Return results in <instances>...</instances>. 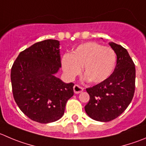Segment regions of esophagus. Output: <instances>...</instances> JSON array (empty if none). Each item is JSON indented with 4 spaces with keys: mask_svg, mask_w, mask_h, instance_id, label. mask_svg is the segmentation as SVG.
Listing matches in <instances>:
<instances>
[{
    "mask_svg": "<svg viewBox=\"0 0 146 146\" xmlns=\"http://www.w3.org/2000/svg\"><path fill=\"white\" fill-rule=\"evenodd\" d=\"M83 90H84V88L80 87V86H79L78 84H75V85L74 86V92L75 94H79V93L83 92Z\"/></svg>",
    "mask_w": 146,
    "mask_h": 146,
    "instance_id": "34e87169",
    "label": "esophagus"
}]
</instances>
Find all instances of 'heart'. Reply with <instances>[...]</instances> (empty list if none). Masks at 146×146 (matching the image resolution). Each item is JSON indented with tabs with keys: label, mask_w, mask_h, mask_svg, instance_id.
Segmentation results:
<instances>
[{
	"label": "heart",
	"mask_w": 146,
	"mask_h": 146,
	"mask_svg": "<svg viewBox=\"0 0 146 146\" xmlns=\"http://www.w3.org/2000/svg\"><path fill=\"white\" fill-rule=\"evenodd\" d=\"M116 54L110 47L96 42L80 44L71 54H64L62 66L69 80H74L80 74L84 66L85 80L100 83L112 74L116 65Z\"/></svg>",
	"instance_id": "obj_1"
}]
</instances>
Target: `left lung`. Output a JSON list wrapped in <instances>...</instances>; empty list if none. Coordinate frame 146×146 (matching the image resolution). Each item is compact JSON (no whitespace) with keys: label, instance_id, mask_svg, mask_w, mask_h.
Instances as JSON below:
<instances>
[{"label":"left lung","instance_id":"1","mask_svg":"<svg viewBox=\"0 0 146 146\" xmlns=\"http://www.w3.org/2000/svg\"><path fill=\"white\" fill-rule=\"evenodd\" d=\"M117 55L113 73L105 81L86 90L90 95L84 107L93 120L109 122L117 118L126 110L135 92V68L128 52L122 46L109 43Z\"/></svg>","mask_w":146,"mask_h":146}]
</instances>
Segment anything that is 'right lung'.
<instances>
[{
	"instance_id": "add662e5",
	"label": "right lung",
	"mask_w": 146,
	"mask_h": 146,
	"mask_svg": "<svg viewBox=\"0 0 146 146\" xmlns=\"http://www.w3.org/2000/svg\"><path fill=\"white\" fill-rule=\"evenodd\" d=\"M59 45L54 39L36 43L19 54L11 68L15 102L27 117L40 123L60 119L74 95V84L55 76L62 66Z\"/></svg>"
}]
</instances>
